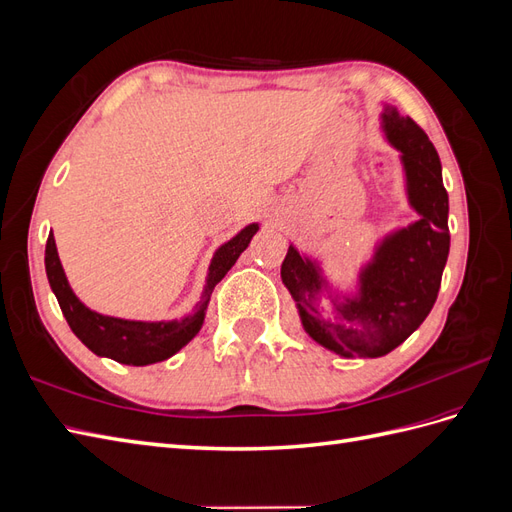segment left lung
Masks as SVG:
<instances>
[{"label":"left lung","mask_w":512,"mask_h":512,"mask_svg":"<svg viewBox=\"0 0 512 512\" xmlns=\"http://www.w3.org/2000/svg\"><path fill=\"white\" fill-rule=\"evenodd\" d=\"M382 121L386 138L401 151L410 203L421 220L382 241L376 260L361 275L359 297L339 305L337 318H329L318 301L322 280L314 262L292 245L282 262V282L297 301L309 337L342 356L367 359L389 354L421 327L438 299L451 247L448 194L436 147L414 119L401 117L395 108Z\"/></svg>","instance_id":"8db88e82"}]
</instances>
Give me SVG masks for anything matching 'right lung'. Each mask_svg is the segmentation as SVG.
Here are the masks:
<instances>
[{"mask_svg":"<svg viewBox=\"0 0 512 512\" xmlns=\"http://www.w3.org/2000/svg\"><path fill=\"white\" fill-rule=\"evenodd\" d=\"M256 230L258 224L245 226L237 237H232L215 252L209 267L203 301L196 305L192 316L175 322H136L91 312L89 307H85L74 297L72 288L68 286L64 269H61V262L57 256L53 235L46 239L44 267L49 284L59 301L61 314L66 316L72 333L98 356H108V359L123 365L141 367L173 356L200 331L215 284L222 282V277L230 271L232 265H235L241 252L250 245Z\"/></svg>","mask_w":512,"mask_h":512,"instance_id":"obj_1","label":"right lung"}]
</instances>
